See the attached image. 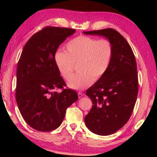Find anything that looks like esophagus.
I'll use <instances>...</instances> for the list:
<instances>
[{"mask_svg": "<svg viewBox=\"0 0 157 157\" xmlns=\"http://www.w3.org/2000/svg\"><path fill=\"white\" fill-rule=\"evenodd\" d=\"M78 97H79V98H82V97H83L84 95V94H83V93H82V92H78Z\"/></svg>", "mask_w": 157, "mask_h": 157, "instance_id": "obj_1", "label": "esophagus"}]
</instances>
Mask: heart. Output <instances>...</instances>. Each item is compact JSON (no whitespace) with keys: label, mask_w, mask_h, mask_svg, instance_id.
Returning <instances> with one entry per match:
<instances>
[{"label":"heart","mask_w":157,"mask_h":157,"mask_svg":"<svg viewBox=\"0 0 157 157\" xmlns=\"http://www.w3.org/2000/svg\"><path fill=\"white\" fill-rule=\"evenodd\" d=\"M66 52H57L55 62L62 78L68 80L74 65L78 64L79 73L68 82L73 89H83L93 81L100 79L107 73L113 56V46L106 39H98L87 36H79L66 44Z\"/></svg>","instance_id":"b5f03b06"}]
</instances>
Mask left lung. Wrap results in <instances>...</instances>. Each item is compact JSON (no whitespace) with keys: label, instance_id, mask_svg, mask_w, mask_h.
Instances as JSON below:
<instances>
[{"label":"left lung","instance_id":"1","mask_svg":"<svg viewBox=\"0 0 157 157\" xmlns=\"http://www.w3.org/2000/svg\"><path fill=\"white\" fill-rule=\"evenodd\" d=\"M83 33L105 37L113 46L107 73L86 91L93 104L84 118L86 126L95 134L107 136L122 128L134 109L139 91L136 59L128 42L113 29Z\"/></svg>","mask_w":157,"mask_h":157}]
</instances>
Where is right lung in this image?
I'll return each instance as SVG.
<instances>
[{"label":"right lung","instance_id":"right-lung-1","mask_svg":"<svg viewBox=\"0 0 157 157\" xmlns=\"http://www.w3.org/2000/svg\"><path fill=\"white\" fill-rule=\"evenodd\" d=\"M74 29L46 27L31 37L21 52L17 69L16 100L23 119L33 129L50 132L60 126L66 109L76 102L75 91L66 84L55 62L58 48Z\"/></svg>","mask_w":157,"mask_h":157}]
</instances>
